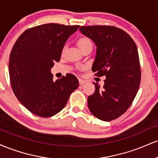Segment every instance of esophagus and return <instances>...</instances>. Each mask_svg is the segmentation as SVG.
Here are the masks:
<instances>
[{
    "mask_svg": "<svg viewBox=\"0 0 158 158\" xmlns=\"http://www.w3.org/2000/svg\"><path fill=\"white\" fill-rule=\"evenodd\" d=\"M79 85H84L85 83L87 82L86 80H84V79H79Z\"/></svg>",
    "mask_w": 158,
    "mask_h": 158,
    "instance_id": "esophagus-1",
    "label": "esophagus"
}]
</instances>
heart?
<instances>
[{"instance_id": "obj_1", "label": "heart", "mask_w": 158, "mask_h": 158, "mask_svg": "<svg viewBox=\"0 0 158 158\" xmlns=\"http://www.w3.org/2000/svg\"><path fill=\"white\" fill-rule=\"evenodd\" d=\"M77 44L79 45V48L82 50L83 52L85 51L87 49H92V47H93V44H92V41L90 39H89L87 36H82V37H80L77 41ZM65 47L63 48L62 53L64 52L65 50Z\"/></svg>"}]
</instances>
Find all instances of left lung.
I'll use <instances>...</instances> for the list:
<instances>
[{"instance_id":"left-lung-1","label":"left lung","mask_w":158,"mask_h":158,"mask_svg":"<svg viewBox=\"0 0 158 158\" xmlns=\"http://www.w3.org/2000/svg\"><path fill=\"white\" fill-rule=\"evenodd\" d=\"M95 43L97 54L92 71L97 77L106 76L101 88L95 85L88 98L92 114L103 121L118 118L131 106L141 79L137 48L127 32L113 26H88L79 28Z\"/></svg>"}]
</instances>
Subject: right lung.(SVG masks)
<instances>
[{"mask_svg":"<svg viewBox=\"0 0 158 158\" xmlns=\"http://www.w3.org/2000/svg\"><path fill=\"white\" fill-rule=\"evenodd\" d=\"M79 26L46 23L27 29L19 36L9 62L11 86L27 110L41 117H50L66 106L79 81L68 73L56 81L50 70L60 61L65 42Z\"/></svg>","mask_w":158,"mask_h":158,"instance_id":"add662e5","label":"right lung"}]
</instances>
